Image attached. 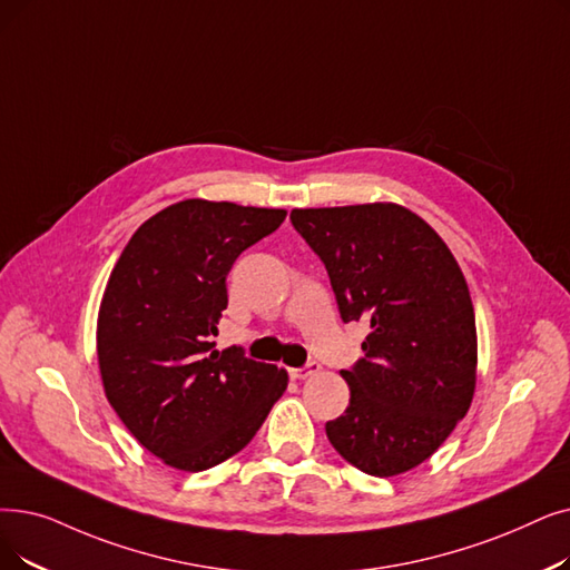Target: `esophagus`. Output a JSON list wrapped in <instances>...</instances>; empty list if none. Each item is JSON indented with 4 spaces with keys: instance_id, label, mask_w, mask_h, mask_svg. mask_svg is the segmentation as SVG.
<instances>
[{
    "instance_id": "esophagus-1",
    "label": "esophagus",
    "mask_w": 570,
    "mask_h": 570,
    "mask_svg": "<svg viewBox=\"0 0 570 570\" xmlns=\"http://www.w3.org/2000/svg\"><path fill=\"white\" fill-rule=\"evenodd\" d=\"M316 373H321V363H316V361H309V363L303 365V367H291V370H288L291 380H307V377H312V375H316Z\"/></svg>"
}]
</instances>
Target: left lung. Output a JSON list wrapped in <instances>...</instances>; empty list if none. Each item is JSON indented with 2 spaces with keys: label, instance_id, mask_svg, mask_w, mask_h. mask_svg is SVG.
<instances>
[{
  "label": "left lung",
  "instance_id": "1",
  "mask_svg": "<svg viewBox=\"0 0 570 570\" xmlns=\"http://www.w3.org/2000/svg\"><path fill=\"white\" fill-rule=\"evenodd\" d=\"M293 228L326 265L344 324L370 326L342 370L352 399L326 435L375 478L424 463L475 393L478 331L463 272L440 235L393 203L293 209Z\"/></svg>",
  "mask_w": 570,
  "mask_h": 570
}]
</instances>
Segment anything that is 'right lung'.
<instances>
[{"instance_id": "1", "label": "right lung", "mask_w": 570, "mask_h": 570, "mask_svg": "<svg viewBox=\"0 0 570 570\" xmlns=\"http://www.w3.org/2000/svg\"><path fill=\"white\" fill-rule=\"evenodd\" d=\"M284 218V209L184 200L144 220L111 269L97 316L107 401L171 468L200 473L244 450L286 391L284 367L212 342L233 263Z\"/></svg>"}]
</instances>
